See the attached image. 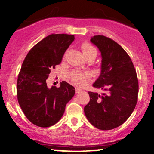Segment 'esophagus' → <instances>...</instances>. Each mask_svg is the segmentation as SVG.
Listing matches in <instances>:
<instances>
[{"mask_svg":"<svg viewBox=\"0 0 154 154\" xmlns=\"http://www.w3.org/2000/svg\"><path fill=\"white\" fill-rule=\"evenodd\" d=\"M75 90H76V93H79L82 91V89L80 88H78V87H76Z\"/></svg>","mask_w":154,"mask_h":154,"instance_id":"1","label":"esophagus"}]
</instances>
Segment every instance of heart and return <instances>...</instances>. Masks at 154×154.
Segmentation results:
<instances>
[{"label": "heart", "mask_w": 154, "mask_h": 154, "mask_svg": "<svg viewBox=\"0 0 154 154\" xmlns=\"http://www.w3.org/2000/svg\"><path fill=\"white\" fill-rule=\"evenodd\" d=\"M82 50L83 54L85 55V58L88 57H96L97 55V50L96 48H94L92 45L89 43L88 42H84L81 45ZM87 78V75H85V74L77 72H74L72 75V79L73 82L75 84V85H79V86H81V85H84L85 83V81Z\"/></svg>", "instance_id": "heart-1"}]
</instances>
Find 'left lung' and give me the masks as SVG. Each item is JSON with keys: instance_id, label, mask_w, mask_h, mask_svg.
<instances>
[{"instance_id": "left-lung-1", "label": "left lung", "mask_w": 154, "mask_h": 154, "mask_svg": "<svg viewBox=\"0 0 154 154\" xmlns=\"http://www.w3.org/2000/svg\"><path fill=\"white\" fill-rule=\"evenodd\" d=\"M91 42L102 56L100 77L93 87L106 91L102 95L88 91L90 101L84 108L87 119L101 130L118 127L135 109L139 82L129 54L117 42L103 35H95Z\"/></svg>"}]
</instances>
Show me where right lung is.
Returning a JSON list of instances; mask_svg holds the SVG:
<instances>
[{
  "label": "right lung",
  "mask_w": 154,
  "mask_h": 154,
  "mask_svg": "<svg viewBox=\"0 0 154 154\" xmlns=\"http://www.w3.org/2000/svg\"><path fill=\"white\" fill-rule=\"evenodd\" d=\"M75 36L52 34L31 49L23 61L17 82V101L28 119L40 127H50L63 116L75 89L67 82L48 88L50 69L61 63Z\"/></svg>",
  "instance_id": "right-lung-1"
}]
</instances>
